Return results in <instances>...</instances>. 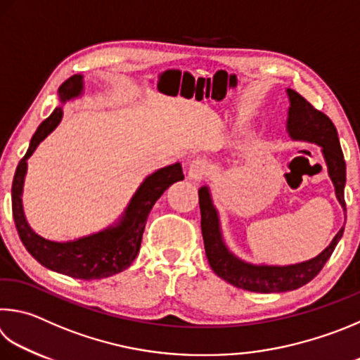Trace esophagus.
<instances>
[{
    "instance_id": "34e87169",
    "label": "esophagus",
    "mask_w": 360,
    "mask_h": 360,
    "mask_svg": "<svg viewBox=\"0 0 360 360\" xmlns=\"http://www.w3.org/2000/svg\"><path fill=\"white\" fill-rule=\"evenodd\" d=\"M209 173H211V165H209V162L205 159H195L188 163V179L201 181L205 179Z\"/></svg>"
}]
</instances>
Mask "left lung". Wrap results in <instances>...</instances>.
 I'll list each match as a JSON object with an SVG mask.
<instances>
[{
  "instance_id": "left-lung-1",
  "label": "left lung",
  "mask_w": 360,
  "mask_h": 360,
  "mask_svg": "<svg viewBox=\"0 0 360 360\" xmlns=\"http://www.w3.org/2000/svg\"><path fill=\"white\" fill-rule=\"evenodd\" d=\"M286 94L290 99L286 130L292 140H304L321 146L329 176L335 187V197L346 212V163L334 122L294 89L288 88ZM198 198L201 233L209 264L220 278L240 290L253 292H283L300 288L318 276V272L323 269L326 261L330 258L338 240L343 236L345 228H340L329 247H326L318 257L304 261V263L290 266L252 264L228 250L220 231L219 212L214 206L207 186L200 188Z\"/></svg>"
}]
</instances>
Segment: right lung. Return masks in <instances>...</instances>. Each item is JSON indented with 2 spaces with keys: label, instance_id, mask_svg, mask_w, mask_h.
Returning <instances> with one entry per match:
<instances>
[{
  "label": "right lung",
  "instance_id": "1",
  "mask_svg": "<svg viewBox=\"0 0 360 360\" xmlns=\"http://www.w3.org/2000/svg\"><path fill=\"white\" fill-rule=\"evenodd\" d=\"M82 94L83 75L80 74L68 78L58 89V96L63 103ZM61 117L63 107H56L53 113L37 127L36 134L31 139L28 151L15 169L14 182H12V215H14L18 236H20L26 250L31 253V257L50 271L80 280L112 277L115 274L127 269L134 263L140 252L143 231H145L149 212L169 186L184 179L182 167L179 162H176L173 165L163 167L149 174L136 188L117 224L105 228V230L75 240H68V243L45 239L31 230L23 212L22 193L26 168H28L26 160L36 151L39 143L47 139L58 127Z\"/></svg>",
  "mask_w": 360,
  "mask_h": 360
}]
</instances>
